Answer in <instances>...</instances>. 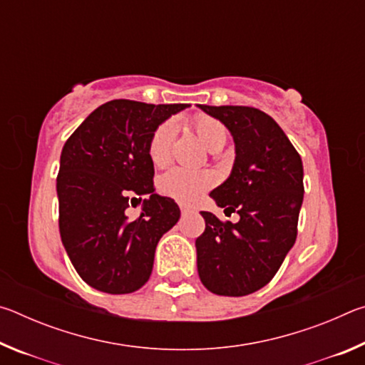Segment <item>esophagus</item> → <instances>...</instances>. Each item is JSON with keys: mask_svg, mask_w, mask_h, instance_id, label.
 <instances>
[{"mask_svg": "<svg viewBox=\"0 0 365 365\" xmlns=\"http://www.w3.org/2000/svg\"><path fill=\"white\" fill-rule=\"evenodd\" d=\"M180 211H182V215H187V214H190V212H191V209H190V207H187V206L180 205Z\"/></svg>", "mask_w": 365, "mask_h": 365, "instance_id": "obj_1", "label": "esophagus"}]
</instances>
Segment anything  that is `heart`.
<instances>
[{
  "instance_id": "obj_1",
  "label": "heart",
  "mask_w": 365,
  "mask_h": 365,
  "mask_svg": "<svg viewBox=\"0 0 365 365\" xmlns=\"http://www.w3.org/2000/svg\"><path fill=\"white\" fill-rule=\"evenodd\" d=\"M193 128L197 137L209 151L219 153L228 141V130L220 120L211 115L197 114L193 119ZM177 133V122L169 119L160 123L153 132L148 145V154L154 165L164 168L170 160L172 145ZM217 177L211 170H188L183 168L170 169L160 177L159 190L163 195L172 197L183 205H193L200 197L211 190Z\"/></svg>"
}]
</instances>
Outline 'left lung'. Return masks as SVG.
I'll use <instances>...</instances> for the list:
<instances>
[{
    "label": "left lung",
    "instance_id": "1",
    "mask_svg": "<svg viewBox=\"0 0 365 365\" xmlns=\"http://www.w3.org/2000/svg\"><path fill=\"white\" fill-rule=\"evenodd\" d=\"M197 108L224 123L233 137L230 175L209 196L219 207L240 214L232 224L201 212L206 228L195 243L197 274L209 292L245 296L274 279L296 242L304 196L302 160L279 123L262 110Z\"/></svg>",
    "mask_w": 365,
    "mask_h": 365
}]
</instances>
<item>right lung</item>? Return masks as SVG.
Instances as JSON below:
<instances>
[{"label":"right lung","instance_id":"obj_1","mask_svg":"<svg viewBox=\"0 0 365 365\" xmlns=\"http://www.w3.org/2000/svg\"><path fill=\"white\" fill-rule=\"evenodd\" d=\"M190 104L113 100L80 123L61 153L59 233L85 283L110 294L133 293L150 279L158 242L180 219L170 197L154 191L148 154L153 132ZM148 195L140 217L130 202Z\"/></svg>","mask_w":365,"mask_h":365}]
</instances>
